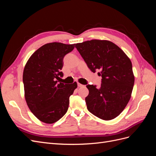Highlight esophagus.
Masks as SVG:
<instances>
[{"instance_id":"esophagus-1","label":"esophagus","mask_w":156,"mask_h":156,"mask_svg":"<svg viewBox=\"0 0 156 156\" xmlns=\"http://www.w3.org/2000/svg\"><path fill=\"white\" fill-rule=\"evenodd\" d=\"M77 85H78V87H84V85H83V84H80V83H77Z\"/></svg>"}]
</instances>
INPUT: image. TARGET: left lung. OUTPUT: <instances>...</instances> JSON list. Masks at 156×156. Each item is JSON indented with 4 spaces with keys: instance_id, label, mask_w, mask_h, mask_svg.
Returning a JSON list of instances; mask_svg holds the SVG:
<instances>
[{
    "instance_id": "1",
    "label": "left lung",
    "mask_w": 156,
    "mask_h": 156,
    "mask_svg": "<svg viewBox=\"0 0 156 156\" xmlns=\"http://www.w3.org/2000/svg\"><path fill=\"white\" fill-rule=\"evenodd\" d=\"M92 72L99 70L101 87L88 84L85 98L88 110L104 120L115 119L128 103L135 76L129 58L119 46L108 40H91L75 45Z\"/></svg>"
}]
</instances>
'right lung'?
Returning <instances> with one entry per match:
<instances>
[{
	"instance_id": "1",
	"label": "right lung",
	"mask_w": 156,
	"mask_h": 156,
	"mask_svg": "<svg viewBox=\"0 0 156 156\" xmlns=\"http://www.w3.org/2000/svg\"><path fill=\"white\" fill-rule=\"evenodd\" d=\"M74 44L53 42L42 45L33 53L23 70L25 98L30 111L45 124H53L66 113L69 97L77 84H64L61 72L64 56Z\"/></svg>"
}]
</instances>
